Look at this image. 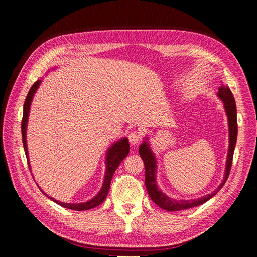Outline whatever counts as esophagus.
<instances>
[{
	"label": "esophagus",
	"instance_id": "esophagus-1",
	"mask_svg": "<svg viewBox=\"0 0 257 257\" xmlns=\"http://www.w3.org/2000/svg\"><path fill=\"white\" fill-rule=\"evenodd\" d=\"M129 141L132 145H137L141 141V135L137 132H133L129 135Z\"/></svg>",
	"mask_w": 257,
	"mask_h": 257
}]
</instances>
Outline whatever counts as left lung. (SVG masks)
<instances>
[{"mask_svg":"<svg viewBox=\"0 0 257 257\" xmlns=\"http://www.w3.org/2000/svg\"><path fill=\"white\" fill-rule=\"evenodd\" d=\"M216 95L223 101V106H224L225 113L227 116L228 151H227V158H226L224 178H223V181L220 183L219 187L213 191L212 193L202 196V198L192 199V200H177L168 196L167 194L162 192L157 184V179H156L157 178V159L154 151H152L150 148V145L148 143V137H145V141L139 147V155L145 163V170H146L145 184H146L147 191H148V194L151 198V200L163 210L170 211V212L181 211V210H187V209H191V207L203 204L219 192V191L223 188V185H224L226 182L228 174H230V171H231L233 154H234V149H235L236 139H237L236 105H235V99H234L232 91L230 88H228V86L222 84L221 87H219V91H217Z\"/></svg>","mask_w":257,"mask_h":257,"instance_id":"1","label":"left lung"}]
</instances>
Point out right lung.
I'll list each match as a JSON object with an SVG mask.
<instances>
[{
	"label": "right lung",
	"instance_id": "1",
	"mask_svg": "<svg viewBox=\"0 0 257 257\" xmlns=\"http://www.w3.org/2000/svg\"><path fill=\"white\" fill-rule=\"evenodd\" d=\"M42 83V79H38L35 81L33 86L31 87V89L29 91V94L26 96V99L24 102V107H23V119H22V140H23V147L25 150V155L27 158V162H29V167H30V159H29V150H27V143H26V128H27V121H29V114H30V109H31V103L33 100V97H34L35 92L37 90L38 87H40ZM130 147H129V140L127 137H123L121 139H119L116 143H113L110 147H109L106 154V172H105V178H103V183L102 187L100 189L99 192L96 194V196L90 199L87 202H83V203H65V202H59L55 199H53L52 196H48L44 191L41 190L43 193H44L47 198H50V200L54 201L55 203L59 204L63 207H66V209L70 210H76V211H85V210H90L92 207H96L99 204H101L105 199L107 198V194L109 192V188H110V182L114 171L117 170L118 166L121 163V161L124 159L127 155L129 154ZM31 170V168H30ZM41 189V188H40Z\"/></svg>",
	"mask_w": 257,
	"mask_h": 257
}]
</instances>
